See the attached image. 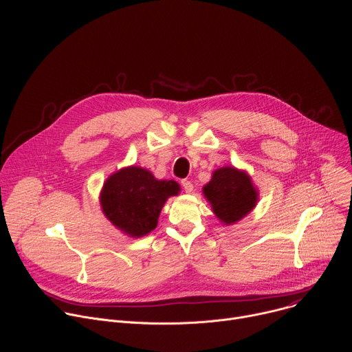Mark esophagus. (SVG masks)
Wrapping results in <instances>:
<instances>
[{
    "mask_svg": "<svg viewBox=\"0 0 352 352\" xmlns=\"http://www.w3.org/2000/svg\"><path fill=\"white\" fill-rule=\"evenodd\" d=\"M181 184H182V188H184V190H185L186 193H192V192H193V185H192L190 181L184 179Z\"/></svg>",
    "mask_w": 352,
    "mask_h": 352,
    "instance_id": "esophagus-1",
    "label": "esophagus"
}]
</instances>
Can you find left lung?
<instances>
[{
  "label": "left lung",
  "instance_id": "left-lung-1",
  "mask_svg": "<svg viewBox=\"0 0 352 352\" xmlns=\"http://www.w3.org/2000/svg\"><path fill=\"white\" fill-rule=\"evenodd\" d=\"M204 195L216 217L226 226H231L249 214L259 197L250 177L230 166L213 173L209 184L204 186Z\"/></svg>",
  "mask_w": 352,
  "mask_h": 352
}]
</instances>
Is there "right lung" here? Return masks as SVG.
Segmentation results:
<instances>
[{
    "instance_id": "add662e5",
    "label": "right lung",
    "mask_w": 352,
    "mask_h": 352,
    "mask_svg": "<svg viewBox=\"0 0 352 352\" xmlns=\"http://www.w3.org/2000/svg\"><path fill=\"white\" fill-rule=\"evenodd\" d=\"M179 189L173 179H157L146 168L131 166L107 178L100 205L113 226L139 238L156 228L166 200L178 195Z\"/></svg>"
}]
</instances>
